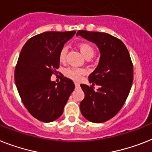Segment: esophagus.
<instances>
[{"label": "esophagus", "instance_id": "esophagus-1", "mask_svg": "<svg viewBox=\"0 0 152 152\" xmlns=\"http://www.w3.org/2000/svg\"><path fill=\"white\" fill-rule=\"evenodd\" d=\"M75 88H78L80 87V84L77 83V82H75Z\"/></svg>", "mask_w": 152, "mask_h": 152}]
</instances>
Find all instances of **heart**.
Returning <instances> with one entry per match:
<instances>
[{
    "label": "heart",
    "instance_id": "1",
    "mask_svg": "<svg viewBox=\"0 0 152 152\" xmlns=\"http://www.w3.org/2000/svg\"><path fill=\"white\" fill-rule=\"evenodd\" d=\"M79 49L80 51L83 54L85 58L88 57H92L95 54V50L92 46L88 43H81L79 45ZM67 47H63L61 49V52L59 53V60L61 62H64L65 61L66 59V55H67ZM85 70L81 68H67L65 71V75H67V77L73 79V80H78L80 77H81V75L85 74Z\"/></svg>",
    "mask_w": 152,
    "mask_h": 152
}]
</instances>
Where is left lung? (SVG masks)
Returning <instances> with one entry per match:
<instances>
[{
	"mask_svg": "<svg viewBox=\"0 0 152 152\" xmlns=\"http://www.w3.org/2000/svg\"><path fill=\"white\" fill-rule=\"evenodd\" d=\"M78 36L95 43L100 52L98 66L88 76L92 86L81 85L85 93L80 103L81 114L90 122H105L118 113L130 93L132 61L124 42L110 34L80 30ZM95 84L99 85L96 90Z\"/></svg>",
	"mask_w": 152,
	"mask_h": 152,
	"instance_id": "left-lung-1",
	"label": "left lung"
}]
</instances>
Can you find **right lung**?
I'll list each match as a JSON object with an SVG mask.
<instances>
[{
  "label": "right lung",
  "mask_w": 152,
  "mask_h": 152,
  "mask_svg": "<svg viewBox=\"0 0 152 152\" xmlns=\"http://www.w3.org/2000/svg\"><path fill=\"white\" fill-rule=\"evenodd\" d=\"M75 31L46 32L35 36L22 47L15 71L19 96L32 116L45 123L58 119L75 89L71 79L63 76L59 83L50 77L57 73L59 53Z\"/></svg>",
  "instance_id": "1"
}]
</instances>
